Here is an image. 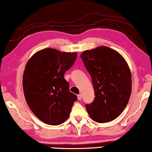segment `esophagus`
Returning a JSON list of instances; mask_svg holds the SVG:
<instances>
[{"label": "esophagus", "instance_id": "34e87169", "mask_svg": "<svg viewBox=\"0 0 152 152\" xmlns=\"http://www.w3.org/2000/svg\"><path fill=\"white\" fill-rule=\"evenodd\" d=\"M81 96H81V94H78V95H77V99H78L79 100H81Z\"/></svg>", "mask_w": 152, "mask_h": 152}]
</instances>
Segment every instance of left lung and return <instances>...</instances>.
Returning <instances> with one entry per match:
<instances>
[{
  "label": "left lung",
  "mask_w": 152,
  "mask_h": 152,
  "mask_svg": "<svg viewBox=\"0 0 152 152\" xmlns=\"http://www.w3.org/2000/svg\"><path fill=\"white\" fill-rule=\"evenodd\" d=\"M81 58L91 75L94 99L86 105L94 121L104 124L118 117L126 107L132 92V75L119 53L101 46L86 50Z\"/></svg>",
  "instance_id": "left-lung-1"
}]
</instances>
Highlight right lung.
Here are the masks:
<instances>
[{"instance_id": "1", "label": "right lung", "mask_w": 152, "mask_h": 152, "mask_svg": "<svg viewBox=\"0 0 152 152\" xmlns=\"http://www.w3.org/2000/svg\"><path fill=\"white\" fill-rule=\"evenodd\" d=\"M76 52L47 48L33 55L23 77L24 95L28 106L39 120L58 125L69 118L77 96L69 91L64 72L75 61Z\"/></svg>"}]
</instances>
